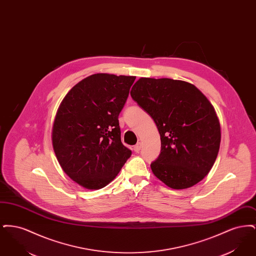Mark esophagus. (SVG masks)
<instances>
[{"instance_id": "1", "label": "esophagus", "mask_w": 256, "mask_h": 256, "mask_svg": "<svg viewBox=\"0 0 256 256\" xmlns=\"http://www.w3.org/2000/svg\"><path fill=\"white\" fill-rule=\"evenodd\" d=\"M141 146H142V143H141V142H138V143L134 146V152H138L141 150Z\"/></svg>"}]
</instances>
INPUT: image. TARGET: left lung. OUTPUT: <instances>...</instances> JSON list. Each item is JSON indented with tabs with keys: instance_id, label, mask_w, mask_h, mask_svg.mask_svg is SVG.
Here are the masks:
<instances>
[{
	"instance_id": "left-lung-1",
	"label": "left lung",
	"mask_w": 256,
	"mask_h": 256,
	"mask_svg": "<svg viewBox=\"0 0 256 256\" xmlns=\"http://www.w3.org/2000/svg\"><path fill=\"white\" fill-rule=\"evenodd\" d=\"M130 96L156 122L161 140L154 174L172 189L202 180L219 152L220 126L215 108L194 84L172 78H141Z\"/></svg>"
}]
</instances>
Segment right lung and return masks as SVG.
<instances>
[{
	"mask_svg": "<svg viewBox=\"0 0 256 256\" xmlns=\"http://www.w3.org/2000/svg\"><path fill=\"white\" fill-rule=\"evenodd\" d=\"M134 76L94 74L62 100L52 130L56 156L64 172L86 189L111 182L132 150L122 145L118 116Z\"/></svg>",
	"mask_w": 256,
	"mask_h": 256,
	"instance_id": "add662e5",
	"label": "right lung"
}]
</instances>
